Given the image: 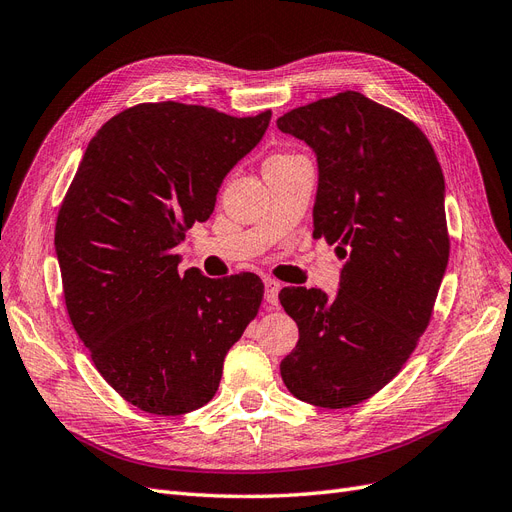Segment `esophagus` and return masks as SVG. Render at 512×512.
Wrapping results in <instances>:
<instances>
[{"mask_svg":"<svg viewBox=\"0 0 512 512\" xmlns=\"http://www.w3.org/2000/svg\"><path fill=\"white\" fill-rule=\"evenodd\" d=\"M263 285H266V301L270 306H278V291H280V282L276 278H263Z\"/></svg>","mask_w":512,"mask_h":512,"instance_id":"esophagus-1","label":"esophagus"}]
</instances>
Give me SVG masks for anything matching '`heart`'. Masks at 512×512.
<instances>
[{
  "label": "heart",
  "mask_w": 512,
  "mask_h": 512,
  "mask_svg": "<svg viewBox=\"0 0 512 512\" xmlns=\"http://www.w3.org/2000/svg\"><path fill=\"white\" fill-rule=\"evenodd\" d=\"M282 158H291V156H272L270 160H282Z\"/></svg>",
  "instance_id": "b5f03b06"
}]
</instances>
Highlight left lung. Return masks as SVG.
<instances>
[{
    "label": "left lung",
    "instance_id": "obj_1",
    "mask_svg": "<svg viewBox=\"0 0 512 512\" xmlns=\"http://www.w3.org/2000/svg\"><path fill=\"white\" fill-rule=\"evenodd\" d=\"M276 124L314 149L312 236L346 257L335 297L280 291L299 327L280 375L299 401L352 407L403 369L430 323L449 259L443 170L418 126L354 90Z\"/></svg>",
    "mask_w": 512,
    "mask_h": 512
}]
</instances>
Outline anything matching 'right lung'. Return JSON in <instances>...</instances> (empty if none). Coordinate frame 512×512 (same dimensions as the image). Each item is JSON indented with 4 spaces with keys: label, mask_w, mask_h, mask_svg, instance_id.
<instances>
[{
    "label": "right lung",
    "mask_w": 512,
    "mask_h": 512,
    "mask_svg": "<svg viewBox=\"0 0 512 512\" xmlns=\"http://www.w3.org/2000/svg\"><path fill=\"white\" fill-rule=\"evenodd\" d=\"M270 118L175 101L128 107L90 139L67 189L54 246L71 325L105 382L147 413L211 401L227 350L259 312V276H181L175 246L211 217Z\"/></svg>",
    "instance_id": "obj_1"
}]
</instances>
